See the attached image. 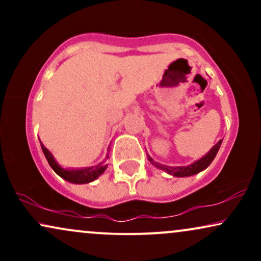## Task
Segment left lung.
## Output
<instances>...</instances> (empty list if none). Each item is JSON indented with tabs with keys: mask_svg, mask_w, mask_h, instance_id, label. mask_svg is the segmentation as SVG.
Listing matches in <instances>:
<instances>
[{
	"mask_svg": "<svg viewBox=\"0 0 261 261\" xmlns=\"http://www.w3.org/2000/svg\"><path fill=\"white\" fill-rule=\"evenodd\" d=\"M221 143H222V140H220L216 145L214 146V147L211 148V151L208 152L207 154L205 155V157H202L201 160L196 161L195 163L190 164V166H187V167H169V166H163V164H158L157 162H154L152 160L151 157H148L149 162H151L152 164H154L157 168H160L162 170H166L168 174H172L174 176H189V175H194V174H197L199 172H201V170L206 169L207 167L211 164V162L214 161V158L216 157L218 149H220V146Z\"/></svg>",
	"mask_w": 261,
	"mask_h": 261,
	"instance_id": "8db88e82",
	"label": "left lung"
}]
</instances>
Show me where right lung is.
I'll list each match as a JSON object with an SVG mask.
<instances>
[{
  "label": "right lung",
  "mask_w": 261,
  "mask_h": 261,
  "mask_svg": "<svg viewBox=\"0 0 261 261\" xmlns=\"http://www.w3.org/2000/svg\"><path fill=\"white\" fill-rule=\"evenodd\" d=\"M41 149H43L45 158L49 162L50 167L54 169V172L56 174H59L61 178H64L65 180L74 182V184H85V182L93 181L94 179H97L100 174H103L104 170L107 169V166L104 164H98V166L91 167V168H85V169H64L56 163V161L54 160L53 154L50 153L49 149L44 147L43 143L40 142Z\"/></svg>",
  "instance_id": "right-lung-1"
}]
</instances>
